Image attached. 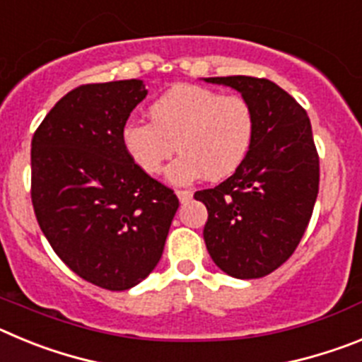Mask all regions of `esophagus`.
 I'll return each instance as SVG.
<instances>
[{
	"label": "esophagus",
	"mask_w": 362,
	"mask_h": 362,
	"mask_svg": "<svg viewBox=\"0 0 362 362\" xmlns=\"http://www.w3.org/2000/svg\"><path fill=\"white\" fill-rule=\"evenodd\" d=\"M175 194H177V197L181 203H187V201H190L192 196H194V194H192V190H177Z\"/></svg>",
	"instance_id": "34e87169"
}]
</instances>
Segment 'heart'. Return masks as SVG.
<instances>
[{"label": "heart", "mask_w": 362, "mask_h": 362, "mask_svg": "<svg viewBox=\"0 0 362 362\" xmlns=\"http://www.w3.org/2000/svg\"><path fill=\"white\" fill-rule=\"evenodd\" d=\"M150 121L129 119L119 139L130 161L148 175L161 174L175 146L181 152L166 177L175 185L233 175L254 146L257 121L243 95H223L199 85H177L148 108Z\"/></svg>", "instance_id": "1"}]
</instances>
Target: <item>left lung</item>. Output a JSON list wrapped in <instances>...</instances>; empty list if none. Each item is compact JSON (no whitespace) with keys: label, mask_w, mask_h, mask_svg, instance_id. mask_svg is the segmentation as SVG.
Listing matches in <instances>:
<instances>
[{"label":"left lung","mask_w":362,"mask_h":362,"mask_svg":"<svg viewBox=\"0 0 362 362\" xmlns=\"http://www.w3.org/2000/svg\"><path fill=\"white\" fill-rule=\"evenodd\" d=\"M241 92L257 121L254 146L226 181L194 194L209 219L206 250L221 270L259 279L286 263L306 232L319 192V153L306 110L276 83L206 78Z\"/></svg>","instance_id":"1"}]
</instances>
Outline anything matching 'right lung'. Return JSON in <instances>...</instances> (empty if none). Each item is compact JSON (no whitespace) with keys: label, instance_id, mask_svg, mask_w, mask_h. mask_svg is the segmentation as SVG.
<instances>
[{"label":"right lung","instance_id":"obj_1","mask_svg":"<svg viewBox=\"0 0 362 362\" xmlns=\"http://www.w3.org/2000/svg\"><path fill=\"white\" fill-rule=\"evenodd\" d=\"M145 95L139 79L81 85L32 137L30 197L41 232L74 274L112 292L156 268L179 206L174 190L121 146V129Z\"/></svg>","mask_w":362,"mask_h":362}]
</instances>
